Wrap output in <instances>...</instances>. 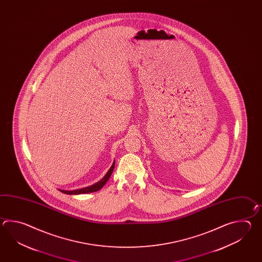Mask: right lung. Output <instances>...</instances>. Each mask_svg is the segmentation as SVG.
I'll return each mask as SVG.
<instances>
[{"instance_id": "1", "label": "right lung", "mask_w": 262, "mask_h": 262, "mask_svg": "<svg viewBox=\"0 0 262 262\" xmlns=\"http://www.w3.org/2000/svg\"><path fill=\"white\" fill-rule=\"evenodd\" d=\"M115 167V160L112 163V167H110L108 171L106 173V175L101 179L99 182L95 183L93 185H90L87 187H84V188H80V189L72 190V191H68V190H61L59 189L62 193L67 194V195H79V194H88V193H93V192H96L98 190H100L105 184H106L107 180L110 179V177L112 176V171H113V168Z\"/></svg>"}]
</instances>
